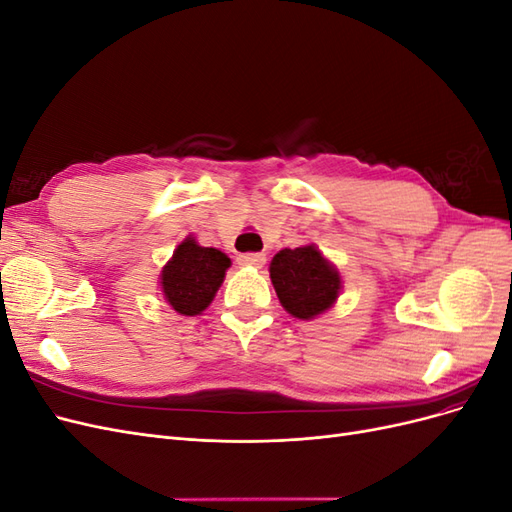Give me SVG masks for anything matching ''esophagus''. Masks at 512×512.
Listing matches in <instances>:
<instances>
[{
    "label": "esophagus",
    "instance_id": "esophagus-1",
    "mask_svg": "<svg viewBox=\"0 0 512 512\" xmlns=\"http://www.w3.org/2000/svg\"><path fill=\"white\" fill-rule=\"evenodd\" d=\"M237 260H239L241 267L260 269V267L267 262V256H265V254H241Z\"/></svg>",
    "mask_w": 512,
    "mask_h": 512
}]
</instances>
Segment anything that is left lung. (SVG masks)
<instances>
[{
    "label": "left lung",
    "instance_id": "8db88e82",
    "mask_svg": "<svg viewBox=\"0 0 512 512\" xmlns=\"http://www.w3.org/2000/svg\"><path fill=\"white\" fill-rule=\"evenodd\" d=\"M269 275L282 307L299 320H314L329 312L344 286L337 267L314 243L277 252Z\"/></svg>",
    "mask_w": 512,
    "mask_h": 512
}]
</instances>
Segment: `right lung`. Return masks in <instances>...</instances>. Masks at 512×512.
<instances>
[{
	"label": "right lung",
	"instance_id": "add662e5",
	"mask_svg": "<svg viewBox=\"0 0 512 512\" xmlns=\"http://www.w3.org/2000/svg\"><path fill=\"white\" fill-rule=\"evenodd\" d=\"M230 265L224 252L203 247L196 237L188 235L175 247L158 277L164 301L181 316L203 314L218 294Z\"/></svg>",
	"mask_w": 512,
	"mask_h": 512
}]
</instances>
